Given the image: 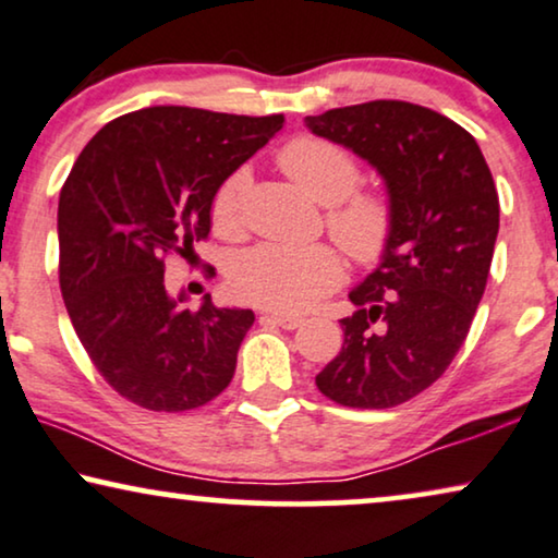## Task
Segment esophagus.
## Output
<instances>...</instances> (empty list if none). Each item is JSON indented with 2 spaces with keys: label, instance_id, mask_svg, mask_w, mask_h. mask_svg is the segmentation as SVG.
I'll use <instances>...</instances> for the list:
<instances>
[{
  "label": "esophagus",
  "instance_id": "1",
  "mask_svg": "<svg viewBox=\"0 0 558 558\" xmlns=\"http://www.w3.org/2000/svg\"><path fill=\"white\" fill-rule=\"evenodd\" d=\"M262 323H271L277 327H284V330H296L302 325V319L289 315H262Z\"/></svg>",
  "mask_w": 558,
  "mask_h": 558
}]
</instances>
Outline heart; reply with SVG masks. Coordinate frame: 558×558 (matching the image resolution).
I'll use <instances>...</instances> for the list:
<instances>
[{
	"label": "heart",
	"instance_id": "1",
	"mask_svg": "<svg viewBox=\"0 0 558 558\" xmlns=\"http://www.w3.org/2000/svg\"><path fill=\"white\" fill-rule=\"evenodd\" d=\"M279 165L304 193L327 205V231L355 264L371 266L386 256L396 228L393 203L380 190H355L361 165L345 147L323 136H296L281 147ZM248 182L246 167H235L213 190L210 223L223 239L241 233ZM340 281L342 262L327 243H258L241 251L228 269V284L239 300L289 315L310 310Z\"/></svg>",
	"mask_w": 558,
	"mask_h": 558
}]
</instances>
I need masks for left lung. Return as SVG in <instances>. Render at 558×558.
Masks as SVG:
<instances>
[{"instance_id":"left-lung-1","label":"left lung","mask_w":558,"mask_h":558,"mask_svg":"<svg viewBox=\"0 0 558 558\" xmlns=\"http://www.w3.org/2000/svg\"><path fill=\"white\" fill-rule=\"evenodd\" d=\"M312 134L365 159L396 210L391 246L350 292L340 353L317 373L327 399L391 409L454 361L483 300L500 226L490 167L475 136L409 101H368L307 117Z\"/></svg>"}]
</instances>
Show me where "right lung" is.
Returning a JSON list of instances; mask_svg holds the SVG:
<instances>
[{"label":"right lung","instance_id":"1","mask_svg":"<svg viewBox=\"0 0 558 558\" xmlns=\"http://www.w3.org/2000/svg\"><path fill=\"white\" fill-rule=\"evenodd\" d=\"M281 126V113L151 106L109 121L75 159L58 203L60 292L98 373L136 407L197 409L231 384L254 312L210 294L187 310L162 256L210 233L213 190Z\"/></svg>","mask_w":558,"mask_h":558}]
</instances>
